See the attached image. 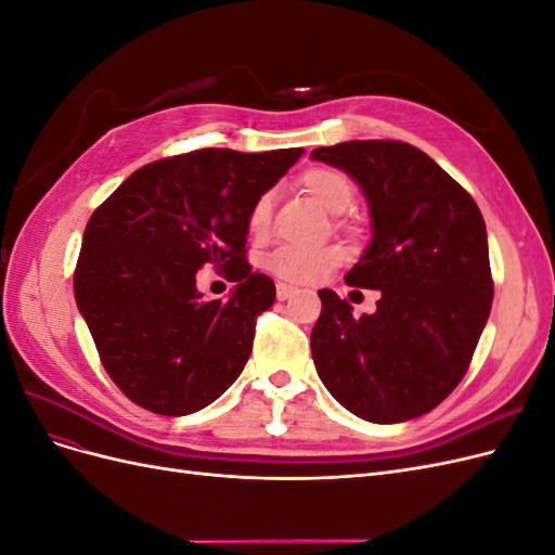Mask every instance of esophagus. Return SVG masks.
Masks as SVG:
<instances>
[{
	"mask_svg": "<svg viewBox=\"0 0 555 555\" xmlns=\"http://www.w3.org/2000/svg\"><path fill=\"white\" fill-rule=\"evenodd\" d=\"M296 294V287H292V284L287 282H278V300H287Z\"/></svg>",
	"mask_w": 555,
	"mask_h": 555,
	"instance_id": "34e87169",
	"label": "esophagus"
}]
</instances>
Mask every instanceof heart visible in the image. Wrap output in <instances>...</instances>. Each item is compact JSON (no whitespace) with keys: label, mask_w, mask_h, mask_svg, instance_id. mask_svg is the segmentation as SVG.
I'll return each instance as SVG.
<instances>
[{"label":"heart","mask_w":555,"mask_h":555,"mask_svg":"<svg viewBox=\"0 0 555 555\" xmlns=\"http://www.w3.org/2000/svg\"><path fill=\"white\" fill-rule=\"evenodd\" d=\"M298 184L308 194H312L319 204L328 212H343L354 201V182L349 180L338 169L331 166H312V169L298 176ZM273 215V192L266 190L247 208L245 224L251 236H263L271 227ZM345 261V249L335 243L317 245V247H300V245H282L271 257H268V268L280 278L296 284H308L322 280L331 271H335Z\"/></svg>","instance_id":"heart-1"}]
</instances>
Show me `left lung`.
<instances>
[{"label":"left lung","mask_w":555,"mask_h":555,"mask_svg":"<svg viewBox=\"0 0 555 555\" xmlns=\"http://www.w3.org/2000/svg\"><path fill=\"white\" fill-rule=\"evenodd\" d=\"M354 178L373 241L347 273L379 289L373 314H351L331 289L310 335L331 396L365 422L416 418L456 389L491 314L493 275L475 198L424 150L402 141H347L312 150Z\"/></svg>","instance_id":"8db88e82"}]
</instances>
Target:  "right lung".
<instances>
[{
    "label": "right lung",
    "mask_w": 555,
    "mask_h": 555,
    "mask_svg": "<svg viewBox=\"0 0 555 555\" xmlns=\"http://www.w3.org/2000/svg\"><path fill=\"white\" fill-rule=\"evenodd\" d=\"M304 147L238 153L204 147L133 171L82 233L74 294L99 359L139 408L184 416L238 379L257 317L273 306L271 278L247 263V208ZM210 262L240 287L204 301L195 273Z\"/></svg>",
    "instance_id": "1"
}]
</instances>
